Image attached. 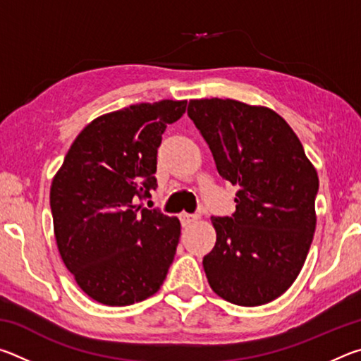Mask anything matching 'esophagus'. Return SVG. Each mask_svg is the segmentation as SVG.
<instances>
[{"mask_svg":"<svg viewBox=\"0 0 361 361\" xmlns=\"http://www.w3.org/2000/svg\"><path fill=\"white\" fill-rule=\"evenodd\" d=\"M197 219H199V216L197 215H191V213H181V215H180V221H181L183 226L192 224V223L197 221Z\"/></svg>","mask_w":361,"mask_h":361,"instance_id":"esophagus-1","label":"esophagus"}]
</instances>
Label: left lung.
<instances>
[{
  "mask_svg": "<svg viewBox=\"0 0 361 361\" xmlns=\"http://www.w3.org/2000/svg\"><path fill=\"white\" fill-rule=\"evenodd\" d=\"M218 173L239 188L232 216H213L216 243L204 256L212 290L237 305H262L290 288L314 239L319 175L296 133L266 106L189 100Z\"/></svg>",
  "mask_w": 361,
  "mask_h": 361,
  "instance_id": "8db88e82",
  "label": "left lung"
}]
</instances>
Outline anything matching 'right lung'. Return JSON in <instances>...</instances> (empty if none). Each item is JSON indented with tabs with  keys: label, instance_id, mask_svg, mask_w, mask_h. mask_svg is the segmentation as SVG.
<instances>
[{
	"label": "right lung",
	"instance_id": "add662e5",
	"mask_svg": "<svg viewBox=\"0 0 361 361\" xmlns=\"http://www.w3.org/2000/svg\"><path fill=\"white\" fill-rule=\"evenodd\" d=\"M186 100L138 103L94 119L51 185L59 253L79 288L105 305L157 293L173 262L181 224L138 200L156 189L157 148Z\"/></svg>",
	"mask_w": 361,
	"mask_h": 361
}]
</instances>
